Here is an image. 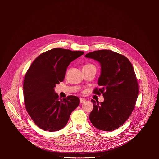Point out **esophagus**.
<instances>
[{
    "label": "esophagus",
    "instance_id": "34e87169",
    "mask_svg": "<svg viewBox=\"0 0 159 159\" xmlns=\"http://www.w3.org/2000/svg\"><path fill=\"white\" fill-rule=\"evenodd\" d=\"M86 102V99L83 98H80V103H83Z\"/></svg>",
    "mask_w": 159,
    "mask_h": 159
}]
</instances>
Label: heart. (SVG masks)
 <instances>
[{"label": "heart", "mask_w": 159, "mask_h": 159, "mask_svg": "<svg viewBox=\"0 0 159 159\" xmlns=\"http://www.w3.org/2000/svg\"><path fill=\"white\" fill-rule=\"evenodd\" d=\"M89 67H95V66H94L93 64L89 63V64H86V65L84 66L83 68H89Z\"/></svg>", "instance_id": "obj_1"}]
</instances>
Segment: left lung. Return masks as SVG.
Returning a JSON list of instances; mask_svg holds the SVG:
<instances>
[{
  "label": "left lung",
  "mask_w": 159,
  "mask_h": 159,
  "mask_svg": "<svg viewBox=\"0 0 159 159\" xmlns=\"http://www.w3.org/2000/svg\"><path fill=\"white\" fill-rule=\"evenodd\" d=\"M87 58L98 61L101 73L98 80L99 89L93 93L103 94L100 103L92 100L93 108L89 119L97 129L110 132L120 127L130 117L136 103L138 84L134 67L124 56L111 50L89 52Z\"/></svg>",
  "instance_id": "8db88e82"
}]
</instances>
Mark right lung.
<instances>
[{
  "instance_id": "right-lung-1",
  "label": "right lung",
  "mask_w": 159,
  "mask_h": 159,
  "mask_svg": "<svg viewBox=\"0 0 159 159\" xmlns=\"http://www.w3.org/2000/svg\"><path fill=\"white\" fill-rule=\"evenodd\" d=\"M84 53L54 48L39 56L27 71L23 83L24 104L34 123L42 130L56 132L64 128L79 105L78 97L60 99L54 88L64 81L70 63Z\"/></svg>"
}]
</instances>
